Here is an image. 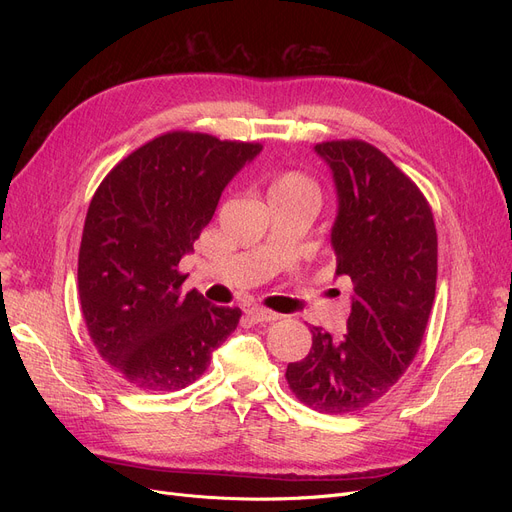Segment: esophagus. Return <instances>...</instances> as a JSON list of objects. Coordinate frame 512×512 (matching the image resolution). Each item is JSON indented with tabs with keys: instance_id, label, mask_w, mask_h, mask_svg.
Listing matches in <instances>:
<instances>
[{
	"instance_id": "esophagus-1",
	"label": "esophagus",
	"mask_w": 512,
	"mask_h": 512,
	"mask_svg": "<svg viewBox=\"0 0 512 512\" xmlns=\"http://www.w3.org/2000/svg\"><path fill=\"white\" fill-rule=\"evenodd\" d=\"M247 315L251 317V321H255V324H267V321H276V319H280V315L278 313H274V311H267V309H257V307H253V309H249L247 311Z\"/></svg>"
}]
</instances>
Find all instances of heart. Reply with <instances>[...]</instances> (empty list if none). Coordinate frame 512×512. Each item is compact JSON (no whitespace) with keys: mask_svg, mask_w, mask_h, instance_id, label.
I'll return each mask as SVG.
<instances>
[{"mask_svg":"<svg viewBox=\"0 0 512 512\" xmlns=\"http://www.w3.org/2000/svg\"><path fill=\"white\" fill-rule=\"evenodd\" d=\"M272 197H294L315 205L319 195H317V186L307 176L299 172H286L276 176L270 182V188H267V199Z\"/></svg>","mask_w":512,"mask_h":512,"instance_id":"1","label":"heart"}]
</instances>
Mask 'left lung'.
Instances as JSON below:
<instances>
[{
	"label": "left lung",
	"mask_w": 512,
	"mask_h": 512,
	"mask_svg": "<svg viewBox=\"0 0 512 512\" xmlns=\"http://www.w3.org/2000/svg\"><path fill=\"white\" fill-rule=\"evenodd\" d=\"M315 153L332 170L336 278L353 282L346 334L313 328L311 351L286 380L319 413L361 411L415 359L436 297L438 234L417 184L365 141H328Z\"/></svg>",
	"instance_id": "8db88e82"
}]
</instances>
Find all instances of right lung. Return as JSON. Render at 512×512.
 Masks as SVG:
<instances>
[{"label": "right lung", "mask_w": 512, "mask_h": 512, "mask_svg": "<svg viewBox=\"0 0 512 512\" xmlns=\"http://www.w3.org/2000/svg\"><path fill=\"white\" fill-rule=\"evenodd\" d=\"M261 149L168 132L124 157L93 195L78 253L80 309L99 355L134 388H186L236 330L238 307L180 294L178 263Z\"/></svg>", "instance_id": "right-lung-1"}]
</instances>
